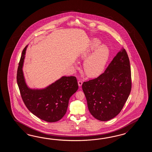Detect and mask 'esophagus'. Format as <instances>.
<instances>
[{
    "instance_id": "34e87169",
    "label": "esophagus",
    "mask_w": 152,
    "mask_h": 152,
    "mask_svg": "<svg viewBox=\"0 0 152 152\" xmlns=\"http://www.w3.org/2000/svg\"><path fill=\"white\" fill-rule=\"evenodd\" d=\"M82 84H83V81H78V85H79V86H81Z\"/></svg>"
}]
</instances>
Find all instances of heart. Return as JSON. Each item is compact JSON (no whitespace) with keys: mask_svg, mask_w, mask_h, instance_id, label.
Masks as SVG:
<instances>
[{"mask_svg":"<svg viewBox=\"0 0 152 152\" xmlns=\"http://www.w3.org/2000/svg\"><path fill=\"white\" fill-rule=\"evenodd\" d=\"M101 43L99 39H92L87 47L79 55L81 60H85L84 72L88 77H97L101 75L108 61L110 55L109 49L104 45L100 46ZM94 50L95 51L92 53Z\"/></svg>","mask_w":152,"mask_h":152,"instance_id":"heart-1","label":"heart"}]
</instances>
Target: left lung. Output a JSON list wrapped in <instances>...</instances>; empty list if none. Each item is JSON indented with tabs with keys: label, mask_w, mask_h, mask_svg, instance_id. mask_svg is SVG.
<instances>
[{
	"label": "left lung",
	"mask_w": 152,
	"mask_h": 152,
	"mask_svg": "<svg viewBox=\"0 0 152 152\" xmlns=\"http://www.w3.org/2000/svg\"><path fill=\"white\" fill-rule=\"evenodd\" d=\"M131 88L130 62L124 48L114 57L104 73L82 85L89 111L101 121L111 120L120 113Z\"/></svg>",
	"instance_id": "8db88e82"
}]
</instances>
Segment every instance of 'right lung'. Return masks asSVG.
<instances>
[{
	"label": "right lung",
	"instance_id": "obj_1",
	"mask_svg": "<svg viewBox=\"0 0 152 152\" xmlns=\"http://www.w3.org/2000/svg\"><path fill=\"white\" fill-rule=\"evenodd\" d=\"M28 45L23 49L17 74L21 97L28 110L36 116L48 122H55L64 116L70 97L78 89L77 78L63 76L47 87L31 88L26 83L23 64Z\"/></svg>",
	"mask_w": 152,
	"mask_h": 152
}]
</instances>
